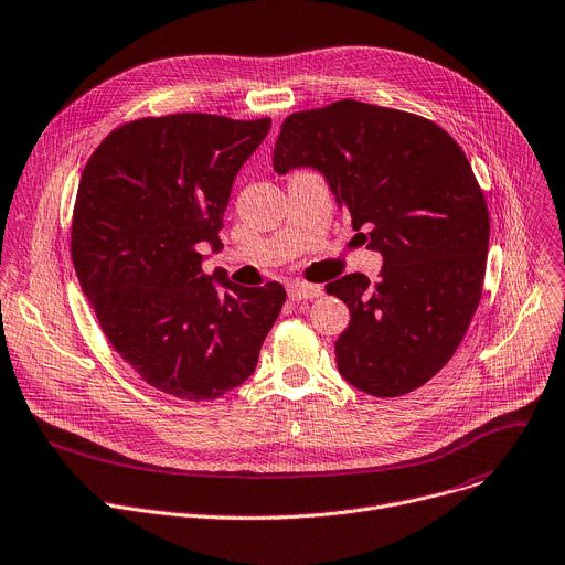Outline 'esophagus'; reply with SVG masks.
<instances>
[{
    "instance_id": "34e87169",
    "label": "esophagus",
    "mask_w": 565,
    "mask_h": 565,
    "mask_svg": "<svg viewBox=\"0 0 565 565\" xmlns=\"http://www.w3.org/2000/svg\"><path fill=\"white\" fill-rule=\"evenodd\" d=\"M322 295V288L320 286H313V284H301V281H290L288 284V297L299 301V299H313Z\"/></svg>"
}]
</instances>
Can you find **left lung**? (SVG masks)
I'll return each mask as SVG.
<instances>
[{
    "mask_svg": "<svg viewBox=\"0 0 565 565\" xmlns=\"http://www.w3.org/2000/svg\"><path fill=\"white\" fill-rule=\"evenodd\" d=\"M273 167L322 173L355 238L383 256L376 284L361 273L327 284L351 313L335 340L342 379L383 398L422 387L482 297L489 212L465 152L424 117L344 98L290 115Z\"/></svg>",
    "mask_w": 565,
    "mask_h": 565,
    "instance_id": "obj_1",
    "label": "left lung"
}]
</instances>
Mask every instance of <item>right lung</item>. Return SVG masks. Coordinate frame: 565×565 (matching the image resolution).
Instances as JSON below:
<instances>
[{
    "label": "right lung",
    "instance_id": "1",
    "mask_svg": "<svg viewBox=\"0 0 565 565\" xmlns=\"http://www.w3.org/2000/svg\"><path fill=\"white\" fill-rule=\"evenodd\" d=\"M270 119L184 113L110 132L85 164L72 259L110 344L152 387L210 401L243 385L286 301L281 284L202 273L221 252L236 173Z\"/></svg>",
    "mask_w": 565,
    "mask_h": 565
}]
</instances>
